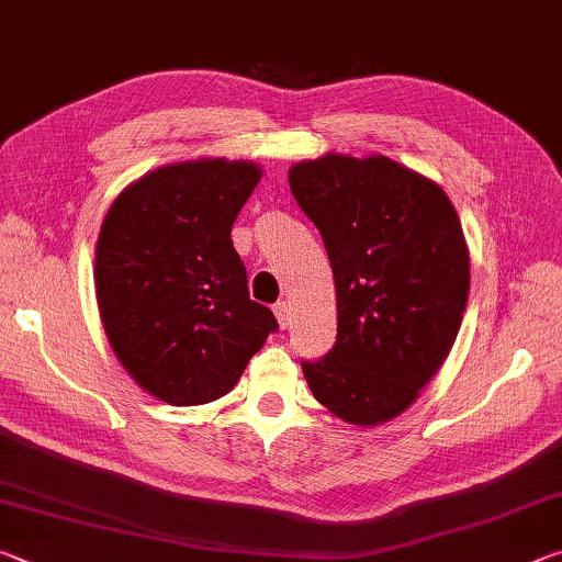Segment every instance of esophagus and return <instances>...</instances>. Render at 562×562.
Instances as JSON below:
<instances>
[{"label":"esophagus","instance_id":"1","mask_svg":"<svg viewBox=\"0 0 562 562\" xmlns=\"http://www.w3.org/2000/svg\"><path fill=\"white\" fill-rule=\"evenodd\" d=\"M272 310H274V317H278V322H280V327H288L290 325V302L280 300Z\"/></svg>","mask_w":562,"mask_h":562}]
</instances>
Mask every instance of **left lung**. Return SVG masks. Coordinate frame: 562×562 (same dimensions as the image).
<instances>
[{
  "mask_svg": "<svg viewBox=\"0 0 562 562\" xmlns=\"http://www.w3.org/2000/svg\"><path fill=\"white\" fill-rule=\"evenodd\" d=\"M288 178L337 290V341L302 361L304 379L347 424L379 426L416 402L459 335L471 282L461 221L439 183L386 156L327 154Z\"/></svg>",
  "mask_w": 562,
  "mask_h": 562,
  "instance_id": "8db88e82",
  "label": "left lung"
}]
</instances>
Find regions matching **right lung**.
Instances as JSON below:
<instances>
[{
    "label": "right lung",
    "instance_id": "obj_1",
    "mask_svg": "<svg viewBox=\"0 0 562 562\" xmlns=\"http://www.w3.org/2000/svg\"><path fill=\"white\" fill-rule=\"evenodd\" d=\"M262 170L198 158L156 168L123 188L97 243V300L123 369L160 402L225 396L278 329L250 300L233 223Z\"/></svg>",
    "mask_w": 562,
    "mask_h": 562
}]
</instances>
